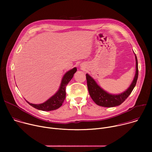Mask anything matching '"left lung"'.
Returning a JSON list of instances; mask_svg holds the SVG:
<instances>
[{
  "mask_svg": "<svg viewBox=\"0 0 152 152\" xmlns=\"http://www.w3.org/2000/svg\"><path fill=\"white\" fill-rule=\"evenodd\" d=\"M136 73L134 79L129 87L123 93L119 94H111L103 90L96 81L88 75L86 74V82L89 94L93 100L99 106L103 107H114L121 104L131 94L136 85L138 76V61L136 55Z\"/></svg>",
  "mask_w": 152,
  "mask_h": 152,
  "instance_id": "left-lung-1",
  "label": "left lung"
}]
</instances>
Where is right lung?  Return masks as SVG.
<instances>
[{"mask_svg": "<svg viewBox=\"0 0 152 152\" xmlns=\"http://www.w3.org/2000/svg\"><path fill=\"white\" fill-rule=\"evenodd\" d=\"M76 71L77 69L75 67L73 69L68 71L62 77L60 87L58 91L45 102L37 104L30 103L28 101L26 102L32 107L41 111H50L58 109L59 107L61 106L65 100V98H66V86L70 81V80L73 78V75L76 72Z\"/></svg>", "mask_w": 152, "mask_h": 152, "instance_id": "right-lung-1", "label": "right lung"}]
</instances>
